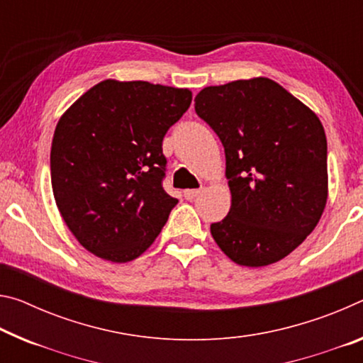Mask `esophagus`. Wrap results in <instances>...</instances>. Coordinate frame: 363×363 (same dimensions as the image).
<instances>
[{"label":"esophagus","mask_w":363,"mask_h":363,"mask_svg":"<svg viewBox=\"0 0 363 363\" xmlns=\"http://www.w3.org/2000/svg\"><path fill=\"white\" fill-rule=\"evenodd\" d=\"M200 194H202V189H187V191H184V197L187 200H194L197 199Z\"/></svg>","instance_id":"1"}]
</instances>
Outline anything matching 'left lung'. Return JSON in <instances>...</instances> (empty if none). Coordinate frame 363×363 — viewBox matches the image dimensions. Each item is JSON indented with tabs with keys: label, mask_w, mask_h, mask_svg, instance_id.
<instances>
[{
	"label": "left lung",
	"mask_w": 363,
	"mask_h": 363,
	"mask_svg": "<svg viewBox=\"0 0 363 363\" xmlns=\"http://www.w3.org/2000/svg\"><path fill=\"white\" fill-rule=\"evenodd\" d=\"M195 113L226 155L231 210L210 231L242 267L279 262L306 240L328 199V148L320 119L267 77L205 87Z\"/></svg>",
	"instance_id": "1"
}]
</instances>
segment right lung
<instances>
[{"label": "right lung", "mask_w": 363, "mask_h": 363, "mask_svg": "<svg viewBox=\"0 0 363 363\" xmlns=\"http://www.w3.org/2000/svg\"><path fill=\"white\" fill-rule=\"evenodd\" d=\"M192 101L189 89L103 80L57 121L50 166L62 220L103 260L140 257L177 199L164 192L163 137Z\"/></svg>", "instance_id": "obj_1"}]
</instances>
